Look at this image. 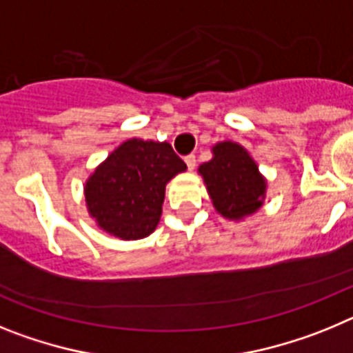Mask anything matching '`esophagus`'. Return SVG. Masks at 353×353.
Instances as JSON below:
<instances>
[{
    "mask_svg": "<svg viewBox=\"0 0 353 353\" xmlns=\"http://www.w3.org/2000/svg\"><path fill=\"white\" fill-rule=\"evenodd\" d=\"M183 161H185V164H187V168H189V170H194V166H196V157L194 155H185V157H183Z\"/></svg>",
    "mask_w": 353,
    "mask_h": 353,
    "instance_id": "34e87169",
    "label": "esophagus"
}]
</instances>
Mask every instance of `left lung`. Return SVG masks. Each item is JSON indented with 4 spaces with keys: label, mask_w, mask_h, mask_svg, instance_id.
Instances as JSON below:
<instances>
[{
    "label": "left lung",
    "mask_w": 353,
    "mask_h": 353,
    "mask_svg": "<svg viewBox=\"0 0 353 353\" xmlns=\"http://www.w3.org/2000/svg\"><path fill=\"white\" fill-rule=\"evenodd\" d=\"M212 205L224 219L242 221L263 207L267 180L248 150L239 143L212 146V159L198 168Z\"/></svg>",
    "instance_id": "obj_1"
}]
</instances>
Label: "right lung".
<instances>
[{
    "instance_id": "1",
    "label": "right lung",
    "mask_w": 353,
    "mask_h": 353,
    "mask_svg": "<svg viewBox=\"0 0 353 353\" xmlns=\"http://www.w3.org/2000/svg\"><path fill=\"white\" fill-rule=\"evenodd\" d=\"M185 170L170 143L127 139L84 183L88 214L117 239H145L161 221L166 183Z\"/></svg>"
}]
</instances>
